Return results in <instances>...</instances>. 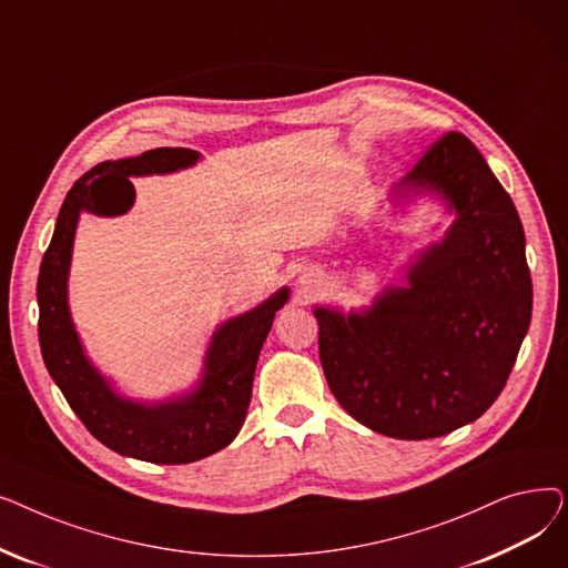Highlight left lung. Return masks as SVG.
<instances>
[{"instance_id": "left-lung-1", "label": "left lung", "mask_w": 568, "mask_h": 568, "mask_svg": "<svg viewBox=\"0 0 568 568\" xmlns=\"http://www.w3.org/2000/svg\"><path fill=\"white\" fill-rule=\"evenodd\" d=\"M437 193L456 221L371 308H315L320 362L356 422L398 439L471 424L497 400L531 320L525 232L511 195L463 133H446L396 193Z\"/></svg>"}]
</instances>
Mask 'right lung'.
<instances>
[{
  "label": "right lung",
  "mask_w": 568,
  "mask_h": 568,
  "mask_svg": "<svg viewBox=\"0 0 568 568\" xmlns=\"http://www.w3.org/2000/svg\"><path fill=\"white\" fill-rule=\"evenodd\" d=\"M197 159L193 149L159 146L84 172L59 209L37 283L41 354L59 392L84 428L108 449L159 465H184L212 456L242 430L260 349L272 332L276 311L290 300V290L281 287L257 308L219 326L195 392L149 405L114 394L110 382L84 356L69 313V266L82 212L126 214L135 200L129 176L176 172Z\"/></svg>",
  "instance_id": "add662e5"
}]
</instances>
